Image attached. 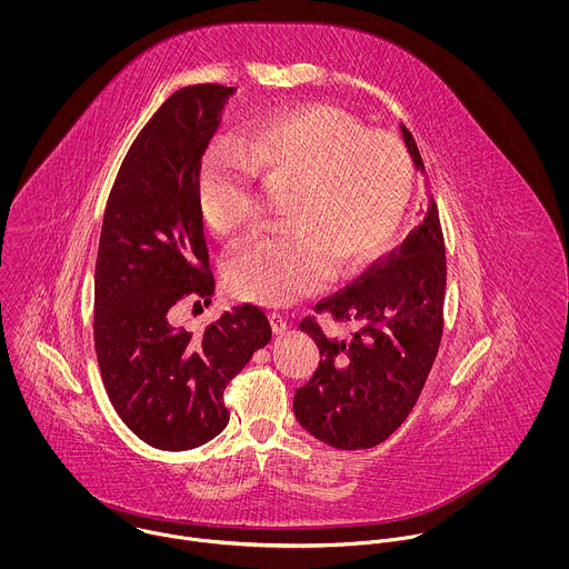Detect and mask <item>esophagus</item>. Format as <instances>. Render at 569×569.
Returning <instances> with one entry per match:
<instances>
[{"label":"esophagus","mask_w":569,"mask_h":569,"mask_svg":"<svg viewBox=\"0 0 569 569\" xmlns=\"http://www.w3.org/2000/svg\"><path fill=\"white\" fill-rule=\"evenodd\" d=\"M269 320H271V328H273V332H276V335H282V332L289 328L287 318H284L282 313H278V311L269 313Z\"/></svg>","instance_id":"34e87169"}]
</instances>
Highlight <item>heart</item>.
Listing matches in <instances>:
<instances>
[{
	"instance_id": "obj_1",
	"label": "heart",
	"mask_w": 569,
	"mask_h": 569,
	"mask_svg": "<svg viewBox=\"0 0 569 569\" xmlns=\"http://www.w3.org/2000/svg\"><path fill=\"white\" fill-rule=\"evenodd\" d=\"M256 174L291 183L289 230L262 234L232 258L228 282L244 300L287 305L325 276V258L346 271L381 256L411 194L406 149L348 111L307 102L256 118L237 140L206 156L197 201L206 226L234 234L256 217Z\"/></svg>"
}]
</instances>
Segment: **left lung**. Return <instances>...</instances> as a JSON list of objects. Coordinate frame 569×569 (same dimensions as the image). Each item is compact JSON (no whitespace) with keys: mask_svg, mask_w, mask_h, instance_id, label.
<instances>
[{"mask_svg":"<svg viewBox=\"0 0 569 569\" xmlns=\"http://www.w3.org/2000/svg\"><path fill=\"white\" fill-rule=\"evenodd\" d=\"M416 168L413 136L401 124ZM447 287L445 237L436 201L401 247L375 260L343 291L320 300L300 328L320 348V363L296 390L298 422L335 449H370L388 440L416 406L433 366ZM318 315L350 321V338H328Z\"/></svg>","mask_w":569,"mask_h":569,"instance_id":"left-lung-1","label":"left lung"}]
</instances>
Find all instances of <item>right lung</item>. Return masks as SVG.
<instances>
[{
	"label": "right lung",
	"mask_w": 569,
	"mask_h": 569,
	"mask_svg": "<svg viewBox=\"0 0 569 569\" xmlns=\"http://www.w3.org/2000/svg\"><path fill=\"white\" fill-rule=\"evenodd\" d=\"M234 87L174 91L133 140L113 181L93 278V343L109 401L147 445L186 451L219 436L223 390L271 326L256 305L194 337L170 325L186 298L210 302L214 273L197 201L201 158Z\"/></svg>",
	"instance_id": "right-lung-1"
}]
</instances>
